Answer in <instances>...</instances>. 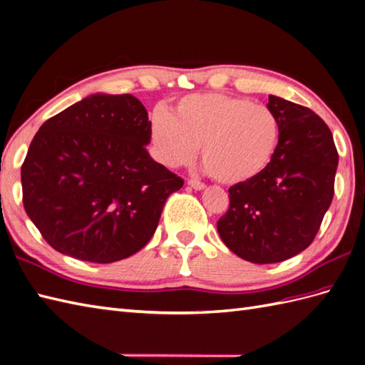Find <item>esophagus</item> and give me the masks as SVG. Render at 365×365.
<instances>
[{
  "instance_id": "esophagus-1",
  "label": "esophagus",
  "mask_w": 365,
  "mask_h": 365,
  "mask_svg": "<svg viewBox=\"0 0 365 365\" xmlns=\"http://www.w3.org/2000/svg\"><path fill=\"white\" fill-rule=\"evenodd\" d=\"M187 185H190V187H192V189H195V190H202V189H206V184L201 182V181H198V180H189V181H187Z\"/></svg>"
}]
</instances>
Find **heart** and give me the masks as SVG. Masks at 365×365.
Returning <instances> with one entry per match:
<instances>
[{
    "instance_id": "1",
    "label": "heart",
    "mask_w": 365,
    "mask_h": 365,
    "mask_svg": "<svg viewBox=\"0 0 365 365\" xmlns=\"http://www.w3.org/2000/svg\"><path fill=\"white\" fill-rule=\"evenodd\" d=\"M150 136L159 163L187 165L201 145L206 170L223 184L252 180L277 150L280 125L268 105L220 93L190 94L172 111L158 106Z\"/></svg>"
}]
</instances>
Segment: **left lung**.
Masks as SVG:
<instances>
[{"mask_svg": "<svg viewBox=\"0 0 365 365\" xmlns=\"http://www.w3.org/2000/svg\"><path fill=\"white\" fill-rule=\"evenodd\" d=\"M280 125L264 170L229 189L217 229L225 245L252 263H277L311 245L334 195L337 150L330 128L307 106L269 96Z\"/></svg>", "mask_w": 365, "mask_h": 365, "instance_id": "left-lung-1", "label": "left lung"}]
</instances>
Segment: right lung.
Masks as SVG:
<instances>
[{"instance_id":"1","label":"right lung","mask_w":365,"mask_h":365,"mask_svg":"<svg viewBox=\"0 0 365 365\" xmlns=\"http://www.w3.org/2000/svg\"><path fill=\"white\" fill-rule=\"evenodd\" d=\"M150 120L131 94H93L48 119L21 165L28 217L56 251L91 263L136 254L184 180L148 155Z\"/></svg>"}]
</instances>
